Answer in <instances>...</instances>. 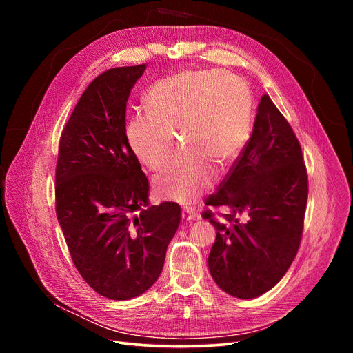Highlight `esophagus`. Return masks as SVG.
<instances>
[{
  "mask_svg": "<svg viewBox=\"0 0 353 353\" xmlns=\"http://www.w3.org/2000/svg\"><path fill=\"white\" fill-rule=\"evenodd\" d=\"M196 216H197V213H196V210L192 209V208H184L183 212H181V219L186 220V221L194 220Z\"/></svg>",
  "mask_w": 353,
  "mask_h": 353,
  "instance_id": "esophagus-1",
  "label": "esophagus"
}]
</instances>
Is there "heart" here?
<instances>
[{"instance_id":"heart-1","label":"heart","mask_w":353,"mask_h":353,"mask_svg":"<svg viewBox=\"0 0 353 353\" xmlns=\"http://www.w3.org/2000/svg\"><path fill=\"white\" fill-rule=\"evenodd\" d=\"M148 110L130 117L125 136L148 169L169 159L174 136L183 145L156 177L157 190L186 205L206 190L213 164L232 163L249 139L252 96L248 84L229 71L188 70L156 83L147 92Z\"/></svg>"}]
</instances>
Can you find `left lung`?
Masks as SVG:
<instances>
[{
    "label": "left lung",
    "instance_id": "obj_1",
    "mask_svg": "<svg viewBox=\"0 0 353 353\" xmlns=\"http://www.w3.org/2000/svg\"><path fill=\"white\" fill-rule=\"evenodd\" d=\"M307 201L301 144L268 94L252 136L206 206L225 209L217 220L208 265L216 285L239 299H253L279 282L298 253Z\"/></svg>",
    "mask_w": 353,
    "mask_h": 353
}]
</instances>
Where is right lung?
<instances>
[{"label":"right lung","instance_id":"1","mask_svg":"<svg viewBox=\"0 0 353 353\" xmlns=\"http://www.w3.org/2000/svg\"><path fill=\"white\" fill-rule=\"evenodd\" d=\"M145 64L100 74L60 139L55 213L74 265L104 298L128 301L159 279L177 203L148 206V180L125 136V105Z\"/></svg>","mask_w":353,"mask_h":353}]
</instances>
